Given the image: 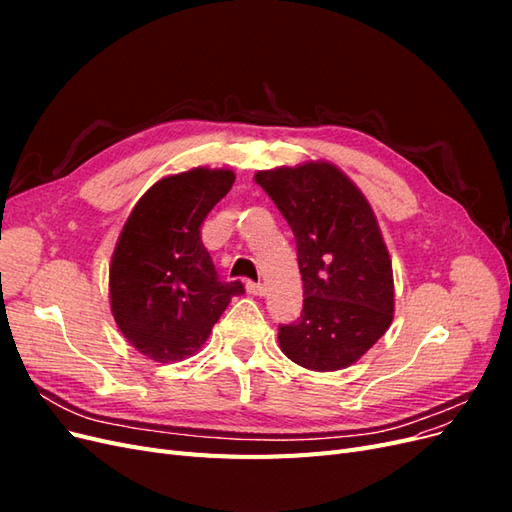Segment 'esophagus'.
I'll return each mask as SVG.
<instances>
[{
	"instance_id": "34e87169",
	"label": "esophagus",
	"mask_w": 512,
	"mask_h": 512,
	"mask_svg": "<svg viewBox=\"0 0 512 512\" xmlns=\"http://www.w3.org/2000/svg\"><path fill=\"white\" fill-rule=\"evenodd\" d=\"M247 292L250 294H254V297H262V294H265V286H262L260 282H247Z\"/></svg>"
}]
</instances>
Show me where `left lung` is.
Instances as JSON below:
<instances>
[{
  "mask_svg": "<svg viewBox=\"0 0 512 512\" xmlns=\"http://www.w3.org/2000/svg\"><path fill=\"white\" fill-rule=\"evenodd\" d=\"M254 179L292 228L303 277V312L280 327L282 352L314 371L356 363L395 312L393 265L374 209L331 162L258 170Z\"/></svg>",
  "mask_w": 512,
  "mask_h": 512,
  "instance_id": "1",
  "label": "left lung"
}]
</instances>
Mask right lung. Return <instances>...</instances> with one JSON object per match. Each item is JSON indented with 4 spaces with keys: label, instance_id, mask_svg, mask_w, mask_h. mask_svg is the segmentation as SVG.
I'll list each match as a JSON object with an SVG mask.
<instances>
[{
    "label": "right lung",
    "instance_id": "right-lung-1",
    "mask_svg": "<svg viewBox=\"0 0 512 512\" xmlns=\"http://www.w3.org/2000/svg\"><path fill=\"white\" fill-rule=\"evenodd\" d=\"M235 183L230 168L198 166L156 181L123 224L108 271V299L130 346L177 363L207 342L241 282H222L200 241L209 211Z\"/></svg>",
    "mask_w": 512,
    "mask_h": 512
}]
</instances>
